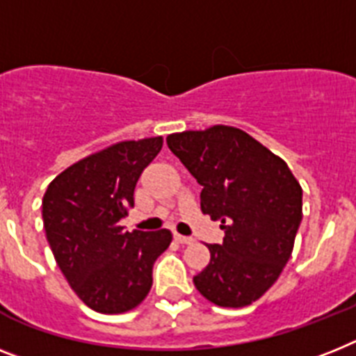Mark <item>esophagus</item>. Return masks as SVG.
Returning <instances> with one entry per match:
<instances>
[{
    "label": "esophagus",
    "instance_id": "1",
    "mask_svg": "<svg viewBox=\"0 0 356 356\" xmlns=\"http://www.w3.org/2000/svg\"><path fill=\"white\" fill-rule=\"evenodd\" d=\"M173 238H175V241H177L179 244H192L193 243V238L192 237H186V235L175 234V235H173Z\"/></svg>",
    "mask_w": 356,
    "mask_h": 356
}]
</instances>
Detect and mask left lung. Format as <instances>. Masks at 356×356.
Instances as JSON below:
<instances>
[{
    "mask_svg": "<svg viewBox=\"0 0 356 356\" xmlns=\"http://www.w3.org/2000/svg\"><path fill=\"white\" fill-rule=\"evenodd\" d=\"M168 148L202 186L201 210L220 220L224 238L193 277L220 307H244L275 284L302 220V188L279 155L241 128L213 124L166 137Z\"/></svg>",
    "mask_w": 356,
    "mask_h": 356,
    "instance_id": "left-lung-1",
    "label": "left lung"
}]
</instances>
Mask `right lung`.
Returning a JSON list of instances; mask_svg holds the SVG:
<instances>
[{
	"mask_svg": "<svg viewBox=\"0 0 356 356\" xmlns=\"http://www.w3.org/2000/svg\"><path fill=\"white\" fill-rule=\"evenodd\" d=\"M163 137L121 141L77 161L49 184L43 226L59 270L86 306L118 315L143 302L155 259L170 246V229L124 232L143 170Z\"/></svg>",
	"mask_w": 356,
	"mask_h": 356,
	"instance_id": "obj_1",
	"label": "right lung"
}]
</instances>
